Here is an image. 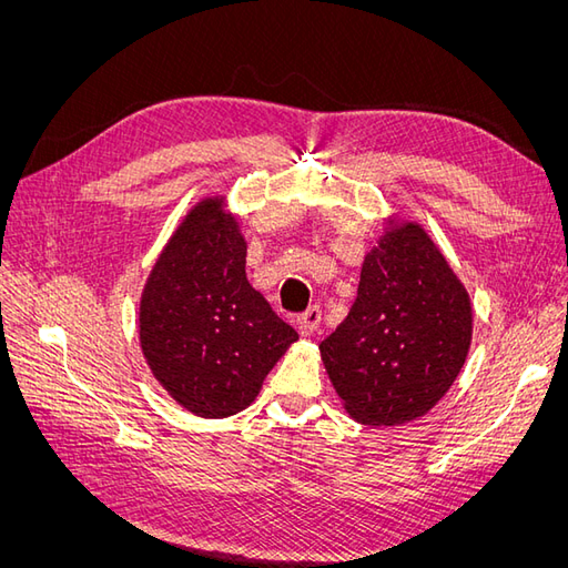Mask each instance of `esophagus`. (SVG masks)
<instances>
[{
    "label": "esophagus",
    "instance_id": "obj_1",
    "mask_svg": "<svg viewBox=\"0 0 568 568\" xmlns=\"http://www.w3.org/2000/svg\"><path fill=\"white\" fill-rule=\"evenodd\" d=\"M320 322H322V311L317 305H313V307H307V311L298 317V329H301V334L311 336V334L317 332Z\"/></svg>",
    "mask_w": 568,
    "mask_h": 568
}]
</instances>
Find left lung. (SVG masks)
Wrapping results in <instances>:
<instances>
[{"mask_svg": "<svg viewBox=\"0 0 568 568\" xmlns=\"http://www.w3.org/2000/svg\"><path fill=\"white\" fill-rule=\"evenodd\" d=\"M474 311L443 251L419 222L388 215L365 255L348 317L320 343L343 409L367 426L424 417L471 346Z\"/></svg>", "mask_w": 568, "mask_h": 568, "instance_id": "1", "label": "left lung"}]
</instances>
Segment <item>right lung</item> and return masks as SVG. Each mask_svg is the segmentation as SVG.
Returning a JSON list of instances; mask_svg holds the SVG:
<instances>
[{
	"instance_id": "obj_1",
	"label": "right lung",
	"mask_w": 568,
	"mask_h": 568,
	"mask_svg": "<svg viewBox=\"0 0 568 568\" xmlns=\"http://www.w3.org/2000/svg\"><path fill=\"white\" fill-rule=\"evenodd\" d=\"M136 326L153 379L203 419L246 409L298 341L248 284L246 239L222 194L201 199L168 239Z\"/></svg>"
}]
</instances>
